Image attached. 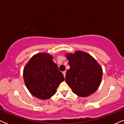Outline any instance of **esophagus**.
<instances>
[{
  "mask_svg": "<svg viewBox=\"0 0 124 124\" xmlns=\"http://www.w3.org/2000/svg\"><path fill=\"white\" fill-rule=\"evenodd\" d=\"M62 73H63L64 77H65V75H66V71H62Z\"/></svg>",
  "mask_w": 124,
  "mask_h": 124,
  "instance_id": "esophagus-1",
  "label": "esophagus"
}]
</instances>
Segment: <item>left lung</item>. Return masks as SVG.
Segmentation results:
<instances>
[{
	"instance_id": "left-lung-1",
	"label": "left lung",
	"mask_w": 124,
	"mask_h": 124,
	"mask_svg": "<svg viewBox=\"0 0 124 124\" xmlns=\"http://www.w3.org/2000/svg\"><path fill=\"white\" fill-rule=\"evenodd\" d=\"M70 69L65 81L73 93L80 97H87L98 89L102 81V68L93 56L83 51L66 53Z\"/></svg>"
}]
</instances>
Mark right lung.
<instances>
[{
  "label": "right lung",
  "mask_w": 124,
  "mask_h": 124,
  "mask_svg": "<svg viewBox=\"0 0 124 124\" xmlns=\"http://www.w3.org/2000/svg\"><path fill=\"white\" fill-rule=\"evenodd\" d=\"M53 58L48 53H38L23 68V77L26 87L31 94L40 99L46 100L53 96L65 80Z\"/></svg>",
  "instance_id": "1"
}]
</instances>
